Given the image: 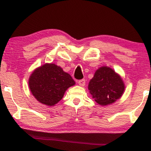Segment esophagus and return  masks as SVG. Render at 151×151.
I'll return each mask as SVG.
<instances>
[{"mask_svg": "<svg viewBox=\"0 0 151 151\" xmlns=\"http://www.w3.org/2000/svg\"><path fill=\"white\" fill-rule=\"evenodd\" d=\"M78 84L79 86H85V85H86V80L84 79H82V80H80V81H78Z\"/></svg>", "mask_w": 151, "mask_h": 151, "instance_id": "1", "label": "esophagus"}]
</instances>
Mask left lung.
<instances>
[{"label":"left lung","instance_id":"left-lung-1","mask_svg":"<svg viewBox=\"0 0 151 151\" xmlns=\"http://www.w3.org/2000/svg\"><path fill=\"white\" fill-rule=\"evenodd\" d=\"M89 93L97 104L106 106L114 103L122 96L125 85L119 74L108 66L95 71L88 84Z\"/></svg>","mask_w":151,"mask_h":151}]
</instances>
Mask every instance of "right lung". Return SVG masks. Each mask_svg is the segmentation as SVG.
I'll return each mask as SVG.
<instances>
[{
	"label": "right lung",
	"instance_id": "obj_1",
	"mask_svg": "<svg viewBox=\"0 0 151 151\" xmlns=\"http://www.w3.org/2000/svg\"><path fill=\"white\" fill-rule=\"evenodd\" d=\"M28 83L36 100L50 107L57 104L67 89L76 84L70 74L52 63H44L34 70Z\"/></svg>",
	"mask_w": 151,
	"mask_h": 151
}]
</instances>
